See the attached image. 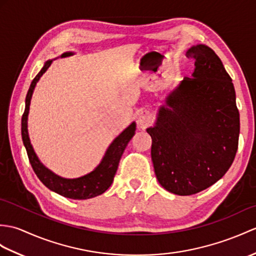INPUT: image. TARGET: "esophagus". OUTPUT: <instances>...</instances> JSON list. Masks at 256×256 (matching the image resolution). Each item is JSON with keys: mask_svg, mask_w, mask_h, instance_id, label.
<instances>
[{"mask_svg": "<svg viewBox=\"0 0 256 256\" xmlns=\"http://www.w3.org/2000/svg\"><path fill=\"white\" fill-rule=\"evenodd\" d=\"M136 118H138V126L144 128H146L148 124H150L152 122V114H150V112L146 111V110H140L138 112V116H136Z\"/></svg>", "mask_w": 256, "mask_h": 256, "instance_id": "esophagus-1", "label": "esophagus"}]
</instances>
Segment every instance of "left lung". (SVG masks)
<instances>
[{
    "label": "left lung",
    "mask_w": 256,
    "mask_h": 256,
    "mask_svg": "<svg viewBox=\"0 0 256 256\" xmlns=\"http://www.w3.org/2000/svg\"><path fill=\"white\" fill-rule=\"evenodd\" d=\"M195 68L160 106L152 136L158 182L176 195H192L224 176L238 150L240 114L232 80L214 50L196 44L186 52Z\"/></svg>",
    "instance_id": "obj_1"
}]
</instances>
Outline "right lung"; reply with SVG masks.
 Listing matches in <instances>:
<instances>
[{
  "label": "right lung",
  "instance_id": "1",
  "mask_svg": "<svg viewBox=\"0 0 256 256\" xmlns=\"http://www.w3.org/2000/svg\"><path fill=\"white\" fill-rule=\"evenodd\" d=\"M73 54V52H65L61 56L65 58ZM52 61L53 60H49L44 63V68H41L40 72L32 82L30 87H29V90L27 92L26 106L22 118V138L24 146L26 148L29 162H30L34 174H37L39 180L42 182L48 188L68 198H94V196H98L106 192L112 184V182H114L116 172L118 167V162H120V159L122 157V154L126 148L128 142L132 140L135 134L136 124L135 122H133L111 142L109 148L104 154L102 160H101V162L98 164V167L96 169L90 172V174L82 176L80 178H76V179H65V178L58 176L48 168H46L40 162V160L38 159L37 155H36L34 148L30 144L27 128V121L29 114V106H30V100L32 97V92L36 84H37L40 77L44 75V73H46V70L49 68Z\"/></svg>",
  "mask_w": 256,
  "mask_h": 256
}]
</instances>
